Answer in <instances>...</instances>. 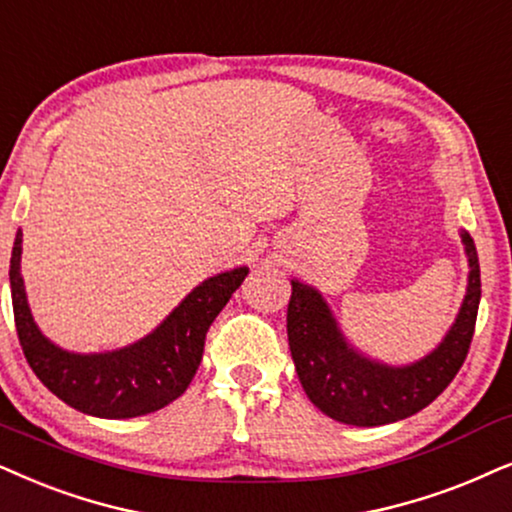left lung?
I'll list each match as a JSON object with an SVG mask.
<instances>
[{
    "mask_svg": "<svg viewBox=\"0 0 512 512\" xmlns=\"http://www.w3.org/2000/svg\"><path fill=\"white\" fill-rule=\"evenodd\" d=\"M463 244L470 275L459 320L433 355L402 369L369 362L350 350L320 294L291 282L289 348L305 395L317 409L348 426H386L426 409L454 381L473 341L482 296L480 261L468 232Z\"/></svg>",
    "mask_w": 512,
    "mask_h": 512,
    "instance_id": "8db88e82",
    "label": "left lung"
}]
</instances>
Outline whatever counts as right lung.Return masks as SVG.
I'll use <instances>...</instances> for the list:
<instances>
[{"mask_svg": "<svg viewBox=\"0 0 512 512\" xmlns=\"http://www.w3.org/2000/svg\"><path fill=\"white\" fill-rule=\"evenodd\" d=\"M18 230L11 251V301L18 341L39 381L72 409L101 418H134L167 407L185 393L202 362L204 341L216 315L240 289L247 268L202 282L162 327L143 341L105 355H72L46 341L32 322L21 277Z\"/></svg>", "mask_w": 512, "mask_h": 512, "instance_id": "obj_1", "label": "right lung"}]
</instances>
